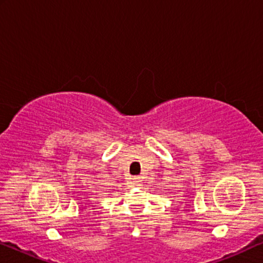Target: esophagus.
Listing matches in <instances>:
<instances>
[{
	"mask_svg": "<svg viewBox=\"0 0 263 263\" xmlns=\"http://www.w3.org/2000/svg\"><path fill=\"white\" fill-rule=\"evenodd\" d=\"M139 183H140L139 177H134V178H133V184H134V185H139Z\"/></svg>",
	"mask_w": 263,
	"mask_h": 263,
	"instance_id": "34e87169",
	"label": "esophagus"
}]
</instances>
